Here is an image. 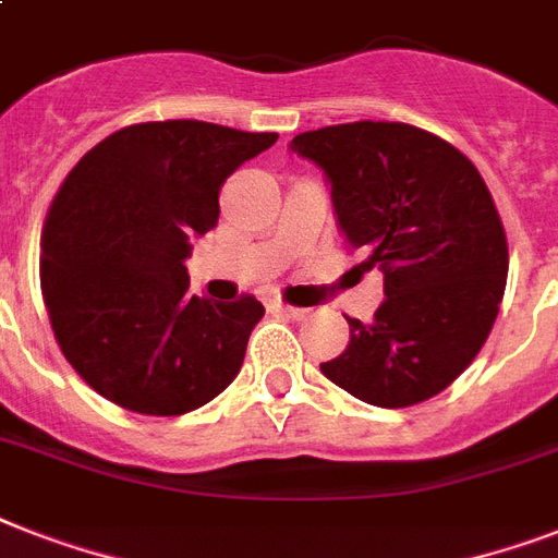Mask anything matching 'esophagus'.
Masks as SVG:
<instances>
[{
    "label": "esophagus",
    "instance_id": "esophagus-1",
    "mask_svg": "<svg viewBox=\"0 0 558 558\" xmlns=\"http://www.w3.org/2000/svg\"><path fill=\"white\" fill-rule=\"evenodd\" d=\"M271 310H275V313H283V315H289V318H304V315H306V310H301V306H289V304H280V301H275V304H271Z\"/></svg>",
    "mask_w": 558,
    "mask_h": 558
}]
</instances>
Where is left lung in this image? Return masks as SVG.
Masks as SVG:
<instances>
[{
    "label": "left lung",
    "mask_w": 558,
    "mask_h": 558,
    "mask_svg": "<svg viewBox=\"0 0 558 558\" xmlns=\"http://www.w3.org/2000/svg\"><path fill=\"white\" fill-rule=\"evenodd\" d=\"M292 150L332 185L362 266H379L373 322L322 373L367 405L408 408L446 390L481 353L501 306L510 248L484 177L440 135L399 121L310 130Z\"/></svg>",
    "instance_id": "1"
}]
</instances>
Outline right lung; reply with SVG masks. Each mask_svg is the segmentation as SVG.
<instances>
[{
    "instance_id": "obj_1",
    "label": "right lung",
    "mask_w": 558,
    "mask_h": 558,
    "mask_svg": "<svg viewBox=\"0 0 558 558\" xmlns=\"http://www.w3.org/2000/svg\"><path fill=\"white\" fill-rule=\"evenodd\" d=\"M278 133L144 121L107 135L51 199L39 287L54 339L92 390L179 416L234 381L263 304L193 295L191 240L217 226L219 187Z\"/></svg>"
}]
</instances>
